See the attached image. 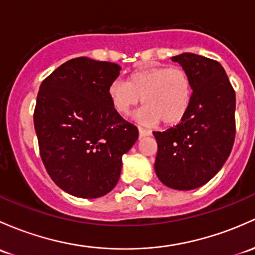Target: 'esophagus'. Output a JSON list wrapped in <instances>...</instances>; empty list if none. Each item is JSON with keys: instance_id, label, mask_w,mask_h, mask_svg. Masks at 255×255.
Instances as JSON below:
<instances>
[{"instance_id": "34e87169", "label": "esophagus", "mask_w": 255, "mask_h": 255, "mask_svg": "<svg viewBox=\"0 0 255 255\" xmlns=\"http://www.w3.org/2000/svg\"><path fill=\"white\" fill-rule=\"evenodd\" d=\"M138 130H139V136H146V135L151 134V130L145 129V128L138 127Z\"/></svg>"}]
</instances>
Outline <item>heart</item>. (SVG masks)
I'll return each instance as SVG.
<instances>
[{"mask_svg": "<svg viewBox=\"0 0 255 255\" xmlns=\"http://www.w3.org/2000/svg\"><path fill=\"white\" fill-rule=\"evenodd\" d=\"M109 98L117 114L127 116L143 100L135 119L145 125L173 126L183 120L192 101V82L178 67H143L128 82L116 78L109 85Z\"/></svg>", "mask_w": 255, "mask_h": 255, "instance_id": "b5f03b06", "label": "heart"}]
</instances>
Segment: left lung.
Here are the masks:
<instances>
[{
	"instance_id": "1",
	"label": "left lung",
	"mask_w": 255,
	"mask_h": 255,
	"mask_svg": "<svg viewBox=\"0 0 255 255\" xmlns=\"http://www.w3.org/2000/svg\"><path fill=\"white\" fill-rule=\"evenodd\" d=\"M192 82V101L183 120L157 141L155 172L170 188L191 191L210 181L231 154L236 135V94L218 61L194 53L173 56Z\"/></svg>"
}]
</instances>
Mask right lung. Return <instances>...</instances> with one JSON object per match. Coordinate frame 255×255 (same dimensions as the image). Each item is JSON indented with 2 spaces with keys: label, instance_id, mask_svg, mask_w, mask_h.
<instances>
[{
  "label": "right lung",
  "instance_id": "add662e5",
  "mask_svg": "<svg viewBox=\"0 0 255 255\" xmlns=\"http://www.w3.org/2000/svg\"><path fill=\"white\" fill-rule=\"evenodd\" d=\"M120 71L116 63L77 57L40 85L34 111L40 156L52 181L74 197L93 199L112 191L122 155L138 139V128L109 98Z\"/></svg>",
  "mask_w": 255,
  "mask_h": 255
}]
</instances>
